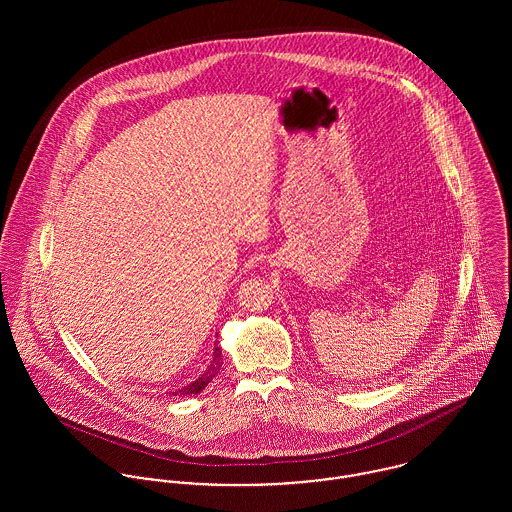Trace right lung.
Wrapping results in <instances>:
<instances>
[{
  "label": "right lung",
  "instance_id": "add662e5",
  "mask_svg": "<svg viewBox=\"0 0 512 512\" xmlns=\"http://www.w3.org/2000/svg\"><path fill=\"white\" fill-rule=\"evenodd\" d=\"M220 366H222V359H220V349L217 347L215 349V357H213V363L209 366V370L199 378V380H195L193 384H189V386H185V388H181L179 392H175L173 396H191V394H199L201 390H205V386L219 374Z\"/></svg>",
  "mask_w": 512,
  "mask_h": 512
}]
</instances>
